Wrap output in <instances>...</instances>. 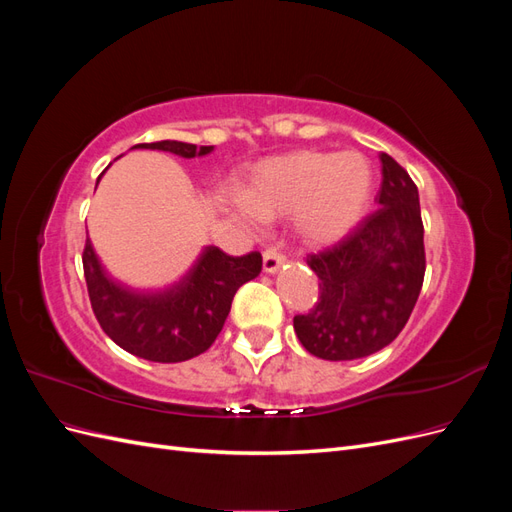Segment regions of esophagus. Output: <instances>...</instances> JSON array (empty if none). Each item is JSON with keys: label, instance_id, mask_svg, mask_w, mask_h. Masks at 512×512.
I'll return each instance as SVG.
<instances>
[{"label": "esophagus", "instance_id": "1", "mask_svg": "<svg viewBox=\"0 0 512 512\" xmlns=\"http://www.w3.org/2000/svg\"><path fill=\"white\" fill-rule=\"evenodd\" d=\"M286 262V256L277 250V247H267L265 252H262V267H265L267 273H275Z\"/></svg>", "mask_w": 512, "mask_h": 512}]
</instances>
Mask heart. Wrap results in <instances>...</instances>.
Segmentation results:
<instances>
[{"instance_id":"1","label":"heart","mask_w":512,"mask_h":512,"mask_svg":"<svg viewBox=\"0 0 512 512\" xmlns=\"http://www.w3.org/2000/svg\"><path fill=\"white\" fill-rule=\"evenodd\" d=\"M374 173L359 151H292L256 166L243 203L256 218L294 213L299 235L314 245L335 243L363 220Z\"/></svg>"}]
</instances>
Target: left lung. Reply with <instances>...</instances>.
Here are the masks:
<instances>
[{"label":"left lung","instance_id":"1","mask_svg":"<svg viewBox=\"0 0 512 512\" xmlns=\"http://www.w3.org/2000/svg\"><path fill=\"white\" fill-rule=\"evenodd\" d=\"M378 209L348 235L305 262L320 297L294 316L303 348L327 361H352L389 346L406 327L425 280L418 190L408 170L380 153Z\"/></svg>","mask_w":512,"mask_h":512}]
</instances>
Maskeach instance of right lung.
<instances>
[{"label":"right lung","mask_w":512,"mask_h":512,"mask_svg":"<svg viewBox=\"0 0 512 512\" xmlns=\"http://www.w3.org/2000/svg\"><path fill=\"white\" fill-rule=\"evenodd\" d=\"M134 147L170 151L181 158L205 156L213 149L179 141ZM260 269V252L228 256L209 245L177 284L160 292H136L104 273L89 239L83 250L89 301L102 331L119 348L153 363H179L205 352L220 335L235 292Z\"/></svg>","instance_id":"obj_1"}]
</instances>
